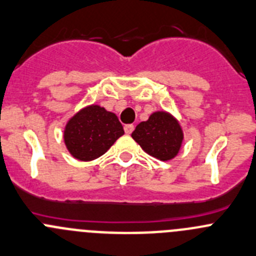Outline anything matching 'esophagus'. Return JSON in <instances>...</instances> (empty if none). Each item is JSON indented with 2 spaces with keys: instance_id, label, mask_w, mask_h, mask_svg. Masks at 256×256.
I'll list each match as a JSON object with an SVG mask.
<instances>
[{
  "instance_id": "obj_1",
  "label": "esophagus",
  "mask_w": 256,
  "mask_h": 256,
  "mask_svg": "<svg viewBox=\"0 0 256 256\" xmlns=\"http://www.w3.org/2000/svg\"><path fill=\"white\" fill-rule=\"evenodd\" d=\"M124 130H125L126 134H128V135H130V134L134 131V125L132 124H128V125L124 126Z\"/></svg>"
}]
</instances>
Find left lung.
Returning <instances> with one entry per match:
<instances>
[{
	"mask_svg": "<svg viewBox=\"0 0 256 256\" xmlns=\"http://www.w3.org/2000/svg\"><path fill=\"white\" fill-rule=\"evenodd\" d=\"M146 154L161 161L172 160L180 151L184 131L180 122L168 111H155L138 124L131 134Z\"/></svg>",
	"mask_w": 256,
	"mask_h": 256,
	"instance_id": "1",
	"label": "left lung"
}]
</instances>
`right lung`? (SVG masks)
<instances>
[{
  "instance_id": "add662e5",
  "label": "right lung",
  "mask_w": 256,
  "mask_h": 256,
  "mask_svg": "<svg viewBox=\"0 0 256 256\" xmlns=\"http://www.w3.org/2000/svg\"><path fill=\"white\" fill-rule=\"evenodd\" d=\"M122 135L124 128L118 116L94 104L70 118L64 130V141L74 158L92 161L104 155Z\"/></svg>"
}]
</instances>
